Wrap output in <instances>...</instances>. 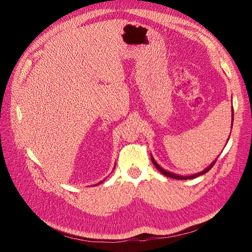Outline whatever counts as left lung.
<instances>
[{
  "instance_id": "8db88e82",
  "label": "left lung",
  "mask_w": 252,
  "mask_h": 252,
  "mask_svg": "<svg viewBox=\"0 0 252 252\" xmlns=\"http://www.w3.org/2000/svg\"><path fill=\"white\" fill-rule=\"evenodd\" d=\"M231 116H232V119H231V120H232V121H231V128H232V125H233V107H231ZM229 138H230V135H229ZM228 140H229V139H228ZM151 161H152V163H154V165L157 167L158 170L159 172H162L164 175H166V177L172 178V179H177V180H190V179H194V178H196V177H200V175H202V174H204V173H206V172H208V171L212 168V166L215 165V163L217 162V158L207 167V168H205L203 171L194 173V174H191V175H186V177H184V175L175 174V173L170 172V171H168V170H165L164 168H162V167L159 166V165L156 162V159H155L154 158H152V156H151Z\"/></svg>"
}]
</instances>
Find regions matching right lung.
I'll return each instance as SVG.
<instances>
[{"label": "right lung", "instance_id": "right-lung-1", "mask_svg": "<svg viewBox=\"0 0 252 252\" xmlns=\"http://www.w3.org/2000/svg\"><path fill=\"white\" fill-rule=\"evenodd\" d=\"M114 167H116V166H114ZM102 182H103V181H102ZM102 182H100V183H97V184H96V185H98V184H101V183H102ZM96 185H95V186H96Z\"/></svg>", "mask_w": 252, "mask_h": 252}]
</instances>
